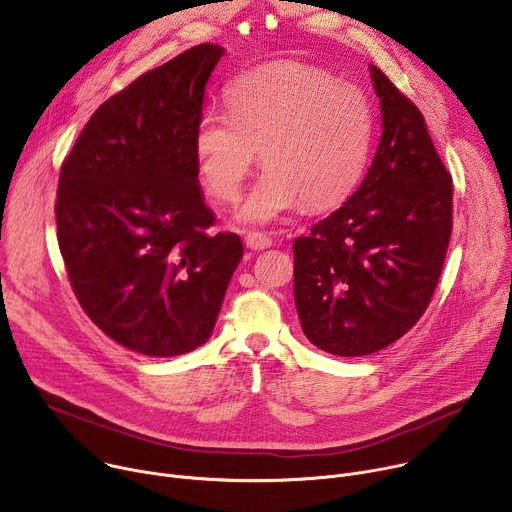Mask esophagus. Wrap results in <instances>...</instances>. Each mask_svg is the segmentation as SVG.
<instances>
[{"label":"esophagus","mask_w":512,"mask_h":512,"mask_svg":"<svg viewBox=\"0 0 512 512\" xmlns=\"http://www.w3.org/2000/svg\"><path fill=\"white\" fill-rule=\"evenodd\" d=\"M245 245L253 251H263V249H269L273 245L271 237H267L265 233H257V231H249L245 235Z\"/></svg>","instance_id":"1"}]
</instances>
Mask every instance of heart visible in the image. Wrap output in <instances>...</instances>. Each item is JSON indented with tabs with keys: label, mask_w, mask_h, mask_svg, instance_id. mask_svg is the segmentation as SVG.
I'll return each instance as SVG.
<instances>
[{
	"label": "heart",
	"mask_w": 512,
	"mask_h": 512,
	"mask_svg": "<svg viewBox=\"0 0 512 512\" xmlns=\"http://www.w3.org/2000/svg\"><path fill=\"white\" fill-rule=\"evenodd\" d=\"M373 141V109L360 89L302 62H271L229 89V111L208 109L196 123L194 156L206 190L233 200L257 152L267 166L237 218L265 225L296 210H324L358 184Z\"/></svg>",
	"instance_id": "heart-1"
}]
</instances>
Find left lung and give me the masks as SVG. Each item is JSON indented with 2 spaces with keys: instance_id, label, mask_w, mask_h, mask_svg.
Listing matches in <instances>:
<instances>
[{
  "instance_id": "obj_1",
  "label": "left lung",
  "mask_w": 512,
  "mask_h": 512,
  "mask_svg": "<svg viewBox=\"0 0 512 512\" xmlns=\"http://www.w3.org/2000/svg\"><path fill=\"white\" fill-rule=\"evenodd\" d=\"M383 135L356 192L294 241L306 338L336 356L373 354L411 330L442 275L452 176L421 111L371 64Z\"/></svg>"
}]
</instances>
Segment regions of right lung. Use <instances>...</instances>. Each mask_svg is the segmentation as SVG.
<instances>
[{
  "label": "right lung",
  "mask_w": 512,
  "mask_h": 512,
  "mask_svg": "<svg viewBox=\"0 0 512 512\" xmlns=\"http://www.w3.org/2000/svg\"><path fill=\"white\" fill-rule=\"evenodd\" d=\"M223 46L198 44L107 99L62 162L58 247L87 316L121 346L178 356L204 344L243 257L208 235L194 131Z\"/></svg>",
  "instance_id": "1"
}]
</instances>
